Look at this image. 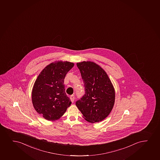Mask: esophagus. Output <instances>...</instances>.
<instances>
[{
  "label": "esophagus",
  "mask_w": 160,
  "mask_h": 160,
  "mask_svg": "<svg viewBox=\"0 0 160 160\" xmlns=\"http://www.w3.org/2000/svg\"><path fill=\"white\" fill-rule=\"evenodd\" d=\"M75 96L73 95H72L70 96V99H71V102H74V100H75Z\"/></svg>",
  "instance_id": "1"
}]
</instances>
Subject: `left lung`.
Returning a JSON list of instances; mask_svg holds the SVG:
<instances>
[{
	"mask_svg": "<svg viewBox=\"0 0 160 160\" xmlns=\"http://www.w3.org/2000/svg\"><path fill=\"white\" fill-rule=\"evenodd\" d=\"M83 79L85 93L76 105L85 120L90 123L102 121L112 109L115 92L107 73L91 62L77 63Z\"/></svg>",
	"mask_w": 160,
	"mask_h": 160,
	"instance_id": "1",
	"label": "left lung"
}]
</instances>
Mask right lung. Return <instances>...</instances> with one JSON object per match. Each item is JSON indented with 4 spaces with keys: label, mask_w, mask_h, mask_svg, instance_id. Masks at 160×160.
Returning <instances> with one entry per match:
<instances>
[{
    "label": "right lung",
    "mask_w": 160,
    "mask_h": 160,
    "mask_svg": "<svg viewBox=\"0 0 160 160\" xmlns=\"http://www.w3.org/2000/svg\"><path fill=\"white\" fill-rule=\"evenodd\" d=\"M73 65L69 62L51 63L42 70L34 83L33 105L37 112L47 120L59 119L71 104L65 93L64 82Z\"/></svg>",
    "instance_id": "obj_1"
}]
</instances>
